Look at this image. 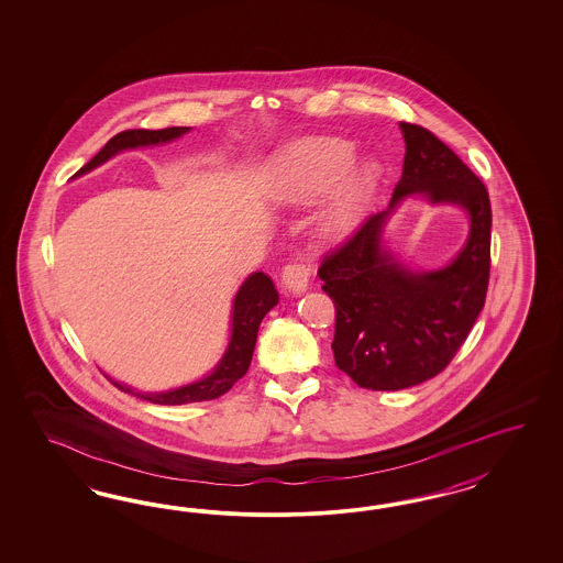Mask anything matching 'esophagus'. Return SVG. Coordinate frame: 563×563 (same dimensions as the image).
Wrapping results in <instances>:
<instances>
[{
    "label": "esophagus",
    "instance_id": "1",
    "mask_svg": "<svg viewBox=\"0 0 563 563\" xmlns=\"http://www.w3.org/2000/svg\"><path fill=\"white\" fill-rule=\"evenodd\" d=\"M309 264H289L285 271H283V287L289 292V295H303L309 285Z\"/></svg>",
    "mask_w": 563,
    "mask_h": 563
}]
</instances>
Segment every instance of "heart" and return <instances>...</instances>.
Listing matches in <instances>:
<instances>
[{
	"label": "heart",
	"mask_w": 563,
	"mask_h": 563,
	"mask_svg": "<svg viewBox=\"0 0 563 563\" xmlns=\"http://www.w3.org/2000/svg\"><path fill=\"white\" fill-rule=\"evenodd\" d=\"M357 161V148L342 137H303L274 154L268 169V189L278 202L311 205L330 194L320 224L328 238H346L357 229L382 169L374 161Z\"/></svg>",
	"instance_id": "b5f03b06"
}]
</instances>
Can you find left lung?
I'll list each match as a JSON object with an SVG mask.
<instances>
[{
    "instance_id": "8db88e82",
    "label": "left lung",
    "mask_w": 563,
    "mask_h": 563,
    "mask_svg": "<svg viewBox=\"0 0 563 563\" xmlns=\"http://www.w3.org/2000/svg\"><path fill=\"white\" fill-rule=\"evenodd\" d=\"M398 128L407 153L390 205L325 257L318 273L336 306V367L367 390H405L440 374L466 341L489 283L487 189L429 130L405 121ZM410 195L467 214V239L440 269L415 267L387 238V222Z\"/></svg>"
}]
</instances>
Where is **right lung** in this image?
<instances>
[{
	"instance_id": "add662e5",
	"label": "right lung",
	"mask_w": 563,
	"mask_h": 563,
	"mask_svg": "<svg viewBox=\"0 0 563 563\" xmlns=\"http://www.w3.org/2000/svg\"><path fill=\"white\" fill-rule=\"evenodd\" d=\"M191 132V128H165V130H128L121 132L118 136L111 137L101 153L97 154L92 161H88L82 169L78 170L74 177H82L97 167L104 165L109 158L123 151H134V148H146V146H158V144H169L173 140L184 136ZM278 303V290L274 287L271 276L264 273H252L239 287L235 297H233V307H231V334L227 349L219 358V363L208 372L205 377L189 382L177 388L161 390V393H142L123 382H115L109 377L121 393L134 394L137 398H144L154 405H188V402H202V400H214L224 393L233 388V384L239 377H243L252 355L256 349L257 330L264 320V316Z\"/></svg>"
}]
</instances>
